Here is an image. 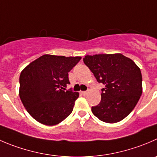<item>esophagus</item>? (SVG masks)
Returning a JSON list of instances; mask_svg holds the SVG:
<instances>
[{"label":"esophagus","mask_w":157,"mask_h":157,"mask_svg":"<svg viewBox=\"0 0 157 157\" xmlns=\"http://www.w3.org/2000/svg\"><path fill=\"white\" fill-rule=\"evenodd\" d=\"M81 94L83 96H85V95H86V94H87V92H86V91H81Z\"/></svg>","instance_id":"1"}]
</instances>
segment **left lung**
<instances>
[{
    "instance_id": "8db88e82",
    "label": "left lung",
    "mask_w": 157,
    "mask_h": 157,
    "mask_svg": "<svg viewBox=\"0 0 157 157\" xmlns=\"http://www.w3.org/2000/svg\"><path fill=\"white\" fill-rule=\"evenodd\" d=\"M83 62L103 83L101 100L92 106L94 115L105 123L114 124L129 115L142 94L140 69L121 54L86 55Z\"/></svg>"
}]
</instances>
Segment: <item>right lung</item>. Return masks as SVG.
<instances>
[{"instance_id": "add662e5", "label": "right lung", "mask_w": 157, "mask_h": 157, "mask_svg": "<svg viewBox=\"0 0 157 157\" xmlns=\"http://www.w3.org/2000/svg\"><path fill=\"white\" fill-rule=\"evenodd\" d=\"M80 57L45 54L26 67L20 75V98L36 121L53 126L72 113L79 94L71 89L68 73Z\"/></svg>"}]
</instances>
